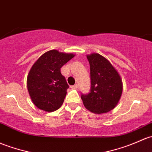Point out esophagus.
Wrapping results in <instances>:
<instances>
[{
	"label": "esophagus",
	"mask_w": 152,
	"mask_h": 152,
	"mask_svg": "<svg viewBox=\"0 0 152 152\" xmlns=\"http://www.w3.org/2000/svg\"><path fill=\"white\" fill-rule=\"evenodd\" d=\"M71 88L72 89H77L78 88V84H75V85H73V86H71Z\"/></svg>",
	"instance_id": "esophagus-1"
}]
</instances>
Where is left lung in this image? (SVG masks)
I'll return each instance as SVG.
<instances>
[{"instance_id": "left-lung-1", "label": "left lung", "mask_w": 152, "mask_h": 152, "mask_svg": "<svg viewBox=\"0 0 152 152\" xmlns=\"http://www.w3.org/2000/svg\"><path fill=\"white\" fill-rule=\"evenodd\" d=\"M90 65L91 89L87 95H81L84 105L95 114L109 112L116 106L122 93V81L118 71L100 54L87 56Z\"/></svg>"}]
</instances>
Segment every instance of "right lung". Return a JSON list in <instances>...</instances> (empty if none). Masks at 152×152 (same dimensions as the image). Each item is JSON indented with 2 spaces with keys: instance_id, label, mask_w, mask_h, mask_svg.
Listing matches in <instances>:
<instances>
[{
  "instance_id": "add662e5",
  "label": "right lung",
  "mask_w": 152,
  "mask_h": 152,
  "mask_svg": "<svg viewBox=\"0 0 152 152\" xmlns=\"http://www.w3.org/2000/svg\"><path fill=\"white\" fill-rule=\"evenodd\" d=\"M74 56L52 49L43 54L33 65L27 86L32 101L39 109L52 112L63 105L69 86L60 68Z\"/></svg>"
}]
</instances>
